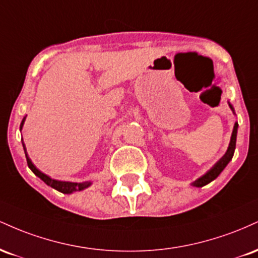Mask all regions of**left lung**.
Instances as JSON below:
<instances>
[{"label":"left lung","mask_w":258,"mask_h":258,"mask_svg":"<svg viewBox=\"0 0 258 258\" xmlns=\"http://www.w3.org/2000/svg\"><path fill=\"white\" fill-rule=\"evenodd\" d=\"M229 106L234 112L233 106L230 104H229ZM236 133H238V122H235V125H234V128H233V132H232V137H230V142H229V147H228L226 154H224V155L222 156V158L218 160L217 162H216V164L214 165V167H212L211 170L207 171V172L204 174V176H201L200 178L194 180V182L191 183V185L200 188V186L209 184L210 182H212V180L216 179L218 176H220V173L224 170V168H226V166L228 164H229V161L232 160L233 155H234V150H235V144H236Z\"/></svg>","instance_id":"obj_1"}]
</instances>
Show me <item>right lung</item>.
I'll list each match as a JSON object with an SVG mask.
<instances>
[{"label":"right lung","instance_id":"obj_1","mask_svg":"<svg viewBox=\"0 0 258 258\" xmlns=\"http://www.w3.org/2000/svg\"><path fill=\"white\" fill-rule=\"evenodd\" d=\"M24 122H25V117H24V119H23L22 123H20V130L23 128V125H24ZM22 141H23V139H22ZM23 147H24V152H25L26 161H28L29 168H30L32 172L36 174L37 177H40V178L42 179L47 185L52 186V188L57 189L58 191H60V193H64V194H70V193H74V191L84 190V189L88 188V186L91 185V182L74 183V182H63V180H57V179L51 178V177H48V176H47V174H44V173L41 172L40 170H37L36 166H35V165L31 162V160L28 156V154H26V149H25L24 143H23Z\"/></svg>","mask_w":258,"mask_h":258}]
</instances>
